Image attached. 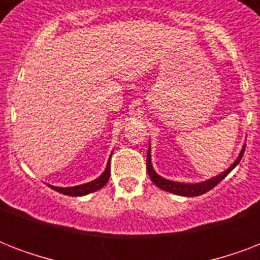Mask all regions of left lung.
Segmentation results:
<instances>
[{"label":"left lung","mask_w":260,"mask_h":260,"mask_svg":"<svg viewBox=\"0 0 260 260\" xmlns=\"http://www.w3.org/2000/svg\"><path fill=\"white\" fill-rule=\"evenodd\" d=\"M244 150H246V146L243 147V150L240 151L238 159L235 160L234 165L225 170L224 173H221L217 177L212 178V179H208L205 182H200V183H179V182H173L169 181V179H165L160 175L155 173L154 169H152V165H151V154L150 148H148V152H147V171H148V175H150L151 181L154 182L155 185L158 186L159 189L166 190V191H170L173 194H178V196H183V197H197V196H201V194L209 191L210 189H213L214 186L220 183V182L224 179V178L234 170L235 167L238 166L240 159H242L243 154H244Z\"/></svg>","instance_id":"1"}]
</instances>
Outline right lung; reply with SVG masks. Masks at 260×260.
I'll use <instances>...</instances> for the list:
<instances>
[{
  "label": "right lung",
  "instance_id": "obj_1",
  "mask_svg": "<svg viewBox=\"0 0 260 260\" xmlns=\"http://www.w3.org/2000/svg\"><path fill=\"white\" fill-rule=\"evenodd\" d=\"M110 177V160L106 165L105 171L97 178V179H94L91 182H87L85 185H79V186H73V187H58V186H51V189L56 190L59 193L66 194V196H73V197H79V196H85V194L93 193V191H97L101 187L108 183Z\"/></svg>",
  "mask_w": 260,
  "mask_h": 260
}]
</instances>
